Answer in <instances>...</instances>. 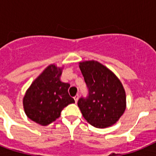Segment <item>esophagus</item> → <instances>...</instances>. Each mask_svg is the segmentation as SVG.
<instances>
[{
    "label": "esophagus",
    "mask_w": 156,
    "mask_h": 156,
    "mask_svg": "<svg viewBox=\"0 0 156 156\" xmlns=\"http://www.w3.org/2000/svg\"><path fill=\"white\" fill-rule=\"evenodd\" d=\"M73 99H74V100H75V103L78 102V95H75L74 97H73Z\"/></svg>",
    "instance_id": "esophagus-1"
}]
</instances>
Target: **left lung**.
<instances>
[{
	"instance_id": "obj_1",
	"label": "left lung",
	"mask_w": 156,
	"mask_h": 156,
	"mask_svg": "<svg viewBox=\"0 0 156 156\" xmlns=\"http://www.w3.org/2000/svg\"><path fill=\"white\" fill-rule=\"evenodd\" d=\"M88 90L87 97L78 100L83 117L96 128H106L118 121L126 110V92L111 70L95 61L79 63Z\"/></svg>"
}]
</instances>
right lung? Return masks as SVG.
<instances>
[{"label":"right lung","mask_w":156,"mask_h":156,"mask_svg":"<svg viewBox=\"0 0 156 156\" xmlns=\"http://www.w3.org/2000/svg\"><path fill=\"white\" fill-rule=\"evenodd\" d=\"M61 69L51 65L35 79L23 98L27 116L36 123L47 126L61 116L65 107L74 103L69 95L70 85L60 79Z\"/></svg>","instance_id":"1"}]
</instances>
